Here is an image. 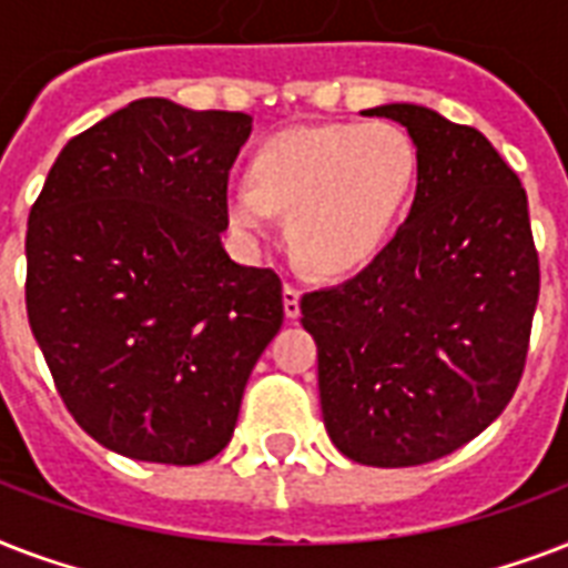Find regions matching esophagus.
<instances>
[{"label": "esophagus", "instance_id": "obj_1", "mask_svg": "<svg viewBox=\"0 0 568 568\" xmlns=\"http://www.w3.org/2000/svg\"><path fill=\"white\" fill-rule=\"evenodd\" d=\"M283 310H285V318L294 321L297 315H301V292L294 288V285L285 283L283 288Z\"/></svg>", "mask_w": 568, "mask_h": 568}]
</instances>
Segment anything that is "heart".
I'll list each match as a JSON object with an SVG mask.
<instances>
[{
    "label": "heart",
    "mask_w": 568,
    "mask_h": 568,
    "mask_svg": "<svg viewBox=\"0 0 568 568\" xmlns=\"http://www.w3.org/2000/svg\"><path fill=\"white\" fill-rule=\"evenodd\" d=\"M418 180V150L395 123L292 126L250 159V185L226 191V221L247 244L288 214L294 253L318 274L345 276L379 256Z\"/></svg>",
    "instance_id": "1"
}]
</instances>
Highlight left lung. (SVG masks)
I'll use <instances>...</instances> for the list:
<instances>
[{
    "label": "left lung",
    "mask_w": 568,
    "mask_h": 568,
    "mask_svg": "<svg viewBox=\"0 0 568 568\" xmlns=\"http://www.w3.org/2000/svg\"><path fill=\"white\" fill-rule=\"evenodd\" d=\"M418 150L413 209L372 265L303 294L324 427L377 468L463 448L510 404L528 356L539 258L528 194L477 129L413 102L363 111Z\"/></svg>",
    "instance_id": "1"
}]
</instances>
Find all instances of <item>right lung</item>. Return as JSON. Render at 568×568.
Returning <instances> with one entry per match:
<instances>
[{"label":"right lung","instance_id":"add662e5","mask_svg":"<svg viewBox=\"0 0 568 568\" xmlns=\"http://www.w3.org/2000/svg\"><path fill=\"white\" fill-rule=\"evenodd\" d=\"M241 111L129 102L58 153L26 232V310L88 436L144 463L221 454L283 327V283L223 250Z\"/></svg>","mask_w":568,"mask_h":568}]
</instances>
